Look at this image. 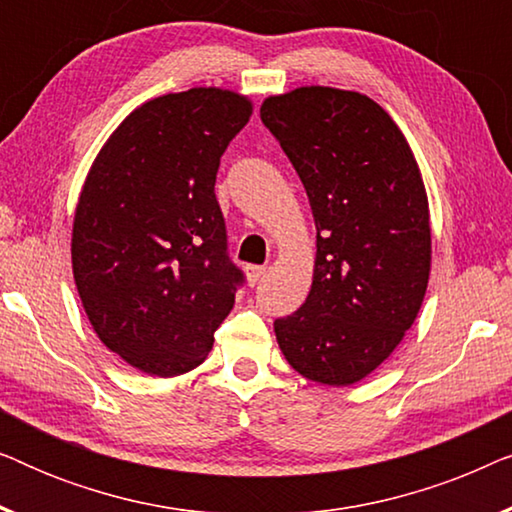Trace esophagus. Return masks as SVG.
I'll return each instance as SVG.
<instances>
[{
	"mask_svg": "<svg viewBox=\"0 0 512 512\" xmlns=\"http://www.w3.org/2000/svg\"><path fill=\"white\" fill-rule=\"evenodd\" d=\"M244 270H247L249 284L254 286V284L261 282L263 275H265V270H268V268H265V265H247V268H244Z\"/></svg>",
	"mask_w": 512,
	"mask_h": 512,
	"instance_id": "esophagus-1",
	"label": "esophagus"
}]
</instances>
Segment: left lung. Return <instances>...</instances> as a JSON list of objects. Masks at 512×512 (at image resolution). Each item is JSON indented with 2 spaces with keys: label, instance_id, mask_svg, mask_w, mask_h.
<instances>
[{
  "label": "left lung",
  "instance_id": "1",
  "mask_svg": "<svg viewBox=\"0 0 512 512\" xmlns=\"http://www.w3.org/2000/svg\"><path fill=\"white\" fill-rule=\"evenodd\" d=\"M261 121L296 167L317 226L305 303L275 319L286 361L345 387L394 352L431 270L429 202L403 132L366 95L298 88L268 97Z\"/></svg>",
  "mask_w": 512,
  "mask_h": 512
}]
</instances>
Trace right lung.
<instances>
[{
  "label": "right lung",
  "mask_w": 512,
  "mask_h": 512,
  "mask_svg": "<svg viewBox=\"0 0 512 512\" xmlns=\"http://www.w3.org/2000/svg\"><path fill=\"white\" fill-rule=\"evenodd\" d=\"M249 116L247 97L221 88L156 97L90 167L74 216L76 289L100 340L142 373L200 366L244 286L214 184Z\"/></svg>",
  "instance_id": "1"
}]
</instances>
